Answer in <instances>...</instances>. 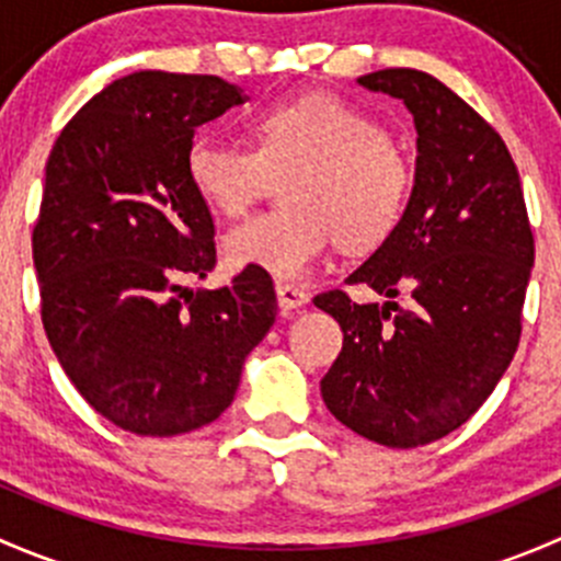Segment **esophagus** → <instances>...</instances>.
<instances>
[{
	"mask_svg": "<svg viewBox=\"0 0 561 561\" xmlns=\"http://www.w3.org/2000/svg\"><path fill=\"white\" fill-rule=\"evenodd\" d=\"M276 301L282 309H298L309 304V293L298 285H287V282H276Z\"/></svg>",
	"mask_w": 561,
	"mask_h": 561,
	"instance_id": "esophagus-1",
	"label": "esophagus"
}]
</instances>
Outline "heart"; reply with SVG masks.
I'll return each mask as SVG.
<instances>
[{
    "mask_svg": "<svg viewBox=\"0 0 561 561\" xmlns=\"http://www.w3.org/2000/svg\"><path fill=\"white\" fill-rule=\"evenodd\" d=\"M254 149L201 133L186 149V179L222 217H241L268 173L293 171L282 184L285 208L257 214L225 236L236 268L276 279H304L328 247H375L393 233L410 197L404 151L364 107L333 94H307L252 116Z\"/></svg>",
    "mask_w": 561,
    "mask_h": 561,
    "instance_id": "1",
    "label": "heart"
}]
</instances>
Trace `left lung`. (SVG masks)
I'll return each mask as SVG.
<instances>
[{
  "mask_svg": "<svg viewBox=\"0 0 561 561\" xmlns=\"http://www.w3.org/2000/svg\"><path fill=\"white\" fill-rule=\"evenodd\" d=\"M358 83L410 107L415 184L393 233L347 276L390 301L314 296L344 333L320 390L333 417L360 437L417 448L467 423L511 366L535 239L516 162L478 111L410 67ZM401 289L407 308L392 301Z\"/></svg>",
  "mask_w": 561,
  "mask_h": 561,
  "instance_id": "obj_1",
  "label": "left lung"
}]
</instances>
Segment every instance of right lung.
I'll use <instances>...</instances> for the list:
<instances>
[{"instance_id": "add662e5", "label": "right lung", "mask_w": 561, "mask_h": 561, "mask_svg": "<svg viewBox=\"0 0 561 561\" xmlns=\"http://www.w3.org/2000/svg\"><path fill=\"white\" fill-rule=\"evenodd\" d=\"M244 100L217 76L133 72L67 122L45 162L32 233L43 328L78 393L124 432L173 437L217 421L276 320L265 271L219 290L184 285L217 265L186 149Z\"/></svg>"}]
</instances>
